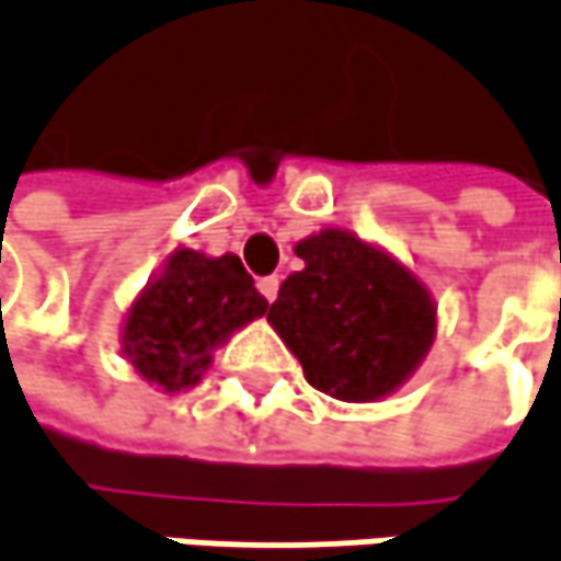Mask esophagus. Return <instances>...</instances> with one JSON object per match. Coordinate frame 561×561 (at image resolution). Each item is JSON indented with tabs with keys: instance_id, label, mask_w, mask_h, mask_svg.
Listing matches in <instances>:
<instances>
[{
	"instance_id": "obj_1",
	"label": "esophagus",
	"mask_w": 561,
	"mask_h": 561,
	"mask_svg": "<svg viewBox=\"0 0 561 561\" xmlns=\"http://www.w3.org/2000/svg\"><path fill=\"white\" fill-rule=\"evenodd\" d=\"M277 290H280V277H277V274H271V277H262V280H259V294L265 296L267 302H274V299H277Z\"/></svg>"
}]
</instances>
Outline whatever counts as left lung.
<instances>
[{
    "label": "left lung",
    "mask_w": 561,
    "mask_h": 561,
    "mask_svg": "<svg viewBox=\"0 0 561 561\" xmlns=\"http://www.w3.org/2000/svg\"><path fill=\"white\" fill-rule=\"evenodd\" d=\"M302 271L280 284L267 322L306 381L337 401H378L413 376L435 337L430 290L347 230L296 242Z\"/></svg>",
    "instance_id": "obj_1"
}]
</instances>
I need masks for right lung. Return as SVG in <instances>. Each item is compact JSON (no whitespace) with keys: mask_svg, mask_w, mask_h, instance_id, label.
<instances>
[{"mask_svg":"<svg viewBox=\"0 0 561 561\" xmlns=\"http://www.w3.org/2000/svg\"><path fill=\"white\" fill-rule=\"evenodd\" d=\"M265 312L267 299L237 255L208 259L180 249L131 302L123 353L163 391H183L208 369L217 344Z\"/></svg>","mask_w":561,"mask_h":561,"instance_id":"obj_1","label":"right lung"}]
</instances>
